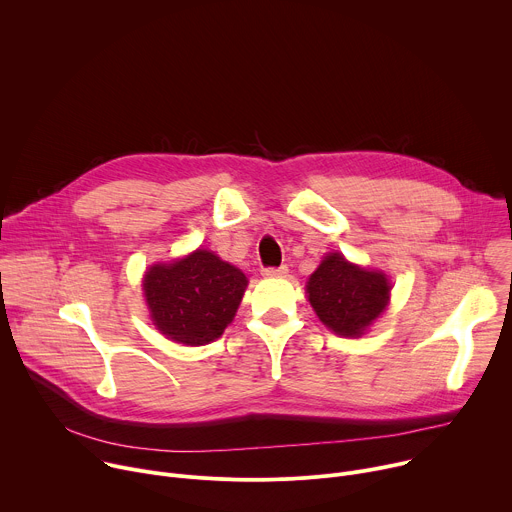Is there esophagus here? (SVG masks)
I'll use <instances>...</instances> for the list:
<instances>
[{"label": "esophagus", "instance_id": "esophagus-1", "mask_svg": "<svg viewBox=\"0 0 512 512\" xmlns=\"http://www.w3.org/2000/svg\"><path fill=\"white\" fill-rule=\"evenodd\" d=\"M287 273V265H279V267H263V275L273 277V275H285Z\"/></svg>", "mask_w": 512, "mask_h": 512}]
</instances>
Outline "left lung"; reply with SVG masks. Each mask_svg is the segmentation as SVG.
<instances>
[{"instance_id": "1", "label": "left lung", "mask_w": 512, "mask_h": 512, "mask_svg": "<svg viewBox=\"0 0 512 512\" xmlns=\"http://www.w3.org/2000/svg\"><path fill=\"white\" fill-rule=\"evenodd\" d=\"M385 273L367 271L330 253L308 281L310 304L318 318L340 336H360L389 304Z\"/></svg>"}]
</instances>
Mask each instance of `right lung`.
<instances>
[{"label":"right lung","instance_id":"obj_1","mask_svg":"<svg viewBox=\"0 0 512 512\" xmlns=\"http://www.w3.org/2000/svg\"><path fill=\"white\" fill-rule=\"evenodd\" d=\"M247 277L210 251L154 265L143 279L145 302L158 330L174 342L202 346L221 336L235 318Z\"/></svg>","mask_w":512,"mask_h":512}]
</instances>
